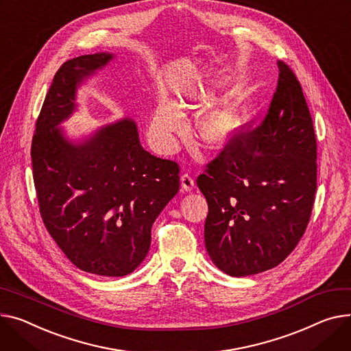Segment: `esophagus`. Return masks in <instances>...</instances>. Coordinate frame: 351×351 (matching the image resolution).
Listing matches in <instances>:
<instances>
[{"mask_svg": "<svg viewBox=\"0 0 351 351\" xmlns=\"http://www.w3.org/2000/svg\"><path fill=\"white\" fill-rule=\"evenodd\" d=\"M180 183H182V189L184 192H192L195 189V186H196L195 179L188 173H184V175L180 176Z\"/></svg>", "mask_w": 351, "mask_h": 351, "instance_id": "1", "label": "esophagus"}]
</instances>
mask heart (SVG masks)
<instances>
[{"instance_id": "obj_1", "label": "heart", "mask_w": 351, "mask_h": 351, "mask_svg": "<svg viewBox=\"0 0 351 351\" xmlns=\"http://www.w3.org/2000/svg\"><path fill=\"white\" fill-rule=\"evenodd\" d=\"M203 106L197 93H191L179 101L162 100L151 114L148 135L155 147L169 149L175 144V135L182 127V108ZM241 117L237 110L231 107H219L203 114L196 131L200 141L207 147L220 148L227 145L241 128Z\"/></svg>"}]
</instances>
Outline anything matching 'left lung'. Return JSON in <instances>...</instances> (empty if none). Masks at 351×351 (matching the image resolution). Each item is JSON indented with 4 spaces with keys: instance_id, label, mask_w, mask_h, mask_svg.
Instances as JSON below:
<instances>
[{
    "instance_id": "8db88e82",
    "label": "left lung",
    "mask_w": 351,
    "mask_h": 351,
    "mask_svg": "<svg viewBox=\"0 0 351 351\" xmlns=\"http://www.w3.org/2000/svg\"><path fill=\"white\" fill-rule=\"evenodd\" d=\"M278 86L260 127L234 136L197 178L208 204L204 243L231 276L281 264L309 223L316 192V136L292 70L281 60Z\"/></svg>"
}]
</instances>
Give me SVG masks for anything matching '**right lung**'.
Returning a JSON list of instances; mask_svg holds the SVG:
<instances>
[{
	"label": "right lung",
	"instance_id": "obj_1",
	"mask_svg": "<svg viewBox=\"0 0 351 351\" xmlns=\"http://www.w3.org/2000/svg\"><path fill=\"white\" fill-rule=\"evenodd\" d=\"M114 53L62 64L46 95L32 139V168L42 220L79 269L124 276L151 247V228L179 191V167L145 151L136 123L124 117L73 138L60 127L77 111V88Z\"/></svg>",
	"mask_w": 351,
	"mask_h": 351
}]
</instances>
